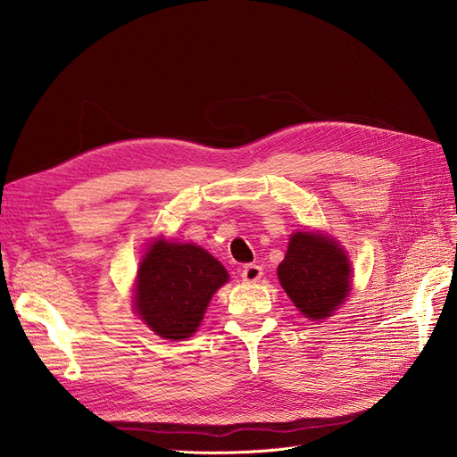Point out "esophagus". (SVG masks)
<instances>
[{
  "label": "esophagus",
  "instance_id": "34e87169",
  "mask_svg": "<svg viewBox=\"0 0 457 457\" xmlns=\"http://www.w3.org/2000/svg\"><path fill=\"white\" fill-rule=\"evenodd\" d=\"M261 276H262V269H261L259 265H253V262H250V265H246V267L241 270L243 281H248V283L257 281Z\"/></svg>",
  "mask_w": 457,
  "mask_h": 457
}]
</instances>
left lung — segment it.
I'll return each mask as SVG.
<instances>
[{"label":"left lung","instance_id":"1","mask_svg":"<svg viewBox=\"0 0 457 457\" xmlns=\"http://www.w3.org/2000/svg\"><path fill=\"white\" fill-rule=\"evenodd\" d=\"M279 283L309 319L329 317L350 291V261L331 238L295 233L278 267Z\"/></svg>","mask_w":457,"mask_h":457}]
</instances>
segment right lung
<instances>
[{"label": "right lung", "instance_id": "obj_1", "mask_svg": "<svg viewBox=\"0 0 457 457\" xmlns=\"http://www.w3.org/2000/svg\"><path fill=\"white\" fill-rule=\"evenodd\" d=\"M228 279L226 269L204 248L159 241L140 262L137 313L162 339H187Z\"/></svg>", "mask_w": 457, "mask_h": 457}]
</instances>
